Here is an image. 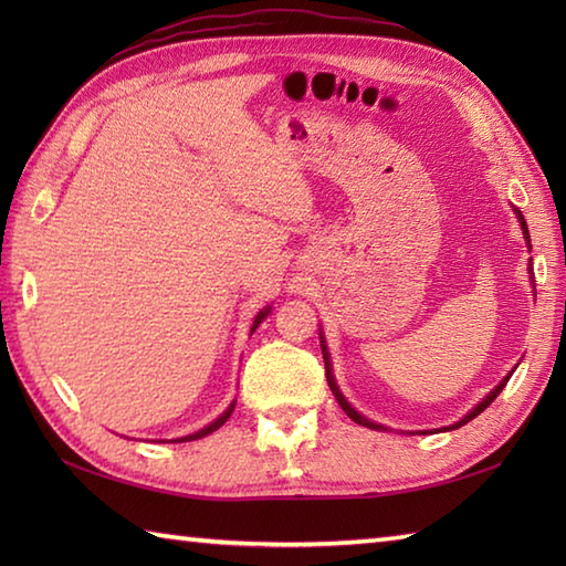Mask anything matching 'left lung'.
Returning <instances> with one entry per match:
<instances>
[{
  "instance_id": "obj_1",
  "label": "left lung",
  "mask_w": 566,
  "mask_h": 566,
  "mask_svg": "<svg viewBox=\"0 0 566 566\" xmlns=\"http://www.w3.org/2000/svg\"><path fill=\"white\" fill-rule=\"evenodd\" d=\"M515 213H518V221H521V228H523V235H525V240H527V243H531V235H527V226H525V219H523V213L518 211V209H515ZM527 272H531V282H535V274H533V264H531V268H527ZM321 335V353H323V363H326V379H328V387H331V391H333V396H335V401H338L340 403V408H343V411L347 413V416H350L353 420H355V423H359V426H365V428H371V430H387V428H384V426H379V423H371V420L369 418H365L363 413H357L355 411V408L350 406V403H347L345 401V396L340 394V389H338V384H335V379H333V369H331V355H328V347H326V340H323V333H318ZM511 375H513V371H511ZM511 375L509 377H503L501 379V384H499V387L494 389V391H491L489 396H486V399H482V401H479L474 408H472V411H469L462 420H460V423H454V426H448V428H444V430H454V428H460V426H464V423H469V420H472V418H476L479 413H482L484 411V408H489L491 406V401H494L496 399V396L503 391V387H506V384H509V379H511Z\"/></svg>"
}]
</instances>
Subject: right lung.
Masks as SVG:
<instances>
[{
    "mask_svg": "<svg viewBox=\"0 0 566 566\" xmlns=\"http://www.w3.org/2000/svg\"><path fill=\"white\" fill-rule=\"evenodd\" d=\"M268 314H270V306H268V308H262V311H260V314L255 316V323H252V331H250V333H255V328L260 326V323H262V318H264V316H268ZM233 408H235V401H233L231 406H228V408H226V411H223V413H221L219 418H216V420H213V423H209L207 428H201V430H197V432H191V436H185V438H177V440H172V442H189V440H199V438H203V436H209V432H213V430H219V428H221V426L226 423V420H228V418H231V413H233Z\"/></svg>",
    "mask_w": 566,
    "mask_h": 566,
    "instance_id": "add662e5",
    "label": "right lung"
}]
</instances>
